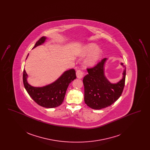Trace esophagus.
Returning a JSON list of instances; mask_svg holds the SVG:
<instances>
[{
	"mask_svg": "<svg viewBox=\"0 0 150 150\" xmlns=\"http://www.w3.org/2000/svg\"><path fill=\"white\" fill-rule=\"evenodd\" d=\"M83 74H84V73L81 70H77V71H76V76H77L78 78H82L83 77Z\"/></svg>",
	"mask_w": 150,
	"mask_h": 150,
	"instance_id": "1",
	"label": "esophagus"
}]
</instances>
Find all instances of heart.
Returning <instances> with one entry per match:
<instances>
[{
    "label": "heart",
    "mask_w": 150,
    "mask_h": 150,
    "mask_svg": "<svg viewBox=\"0 0 150 150\" xmlns=\"http://www.w3.org/2000/svg\"><path fill=\"white\" fill-rule=\"evenodd\" d=\"M97 46L95 44H89L83 50L82 56H86L91 54L86 59V62L89 65L96 64L102 56V50L100 49H97Z\"/></svg>",
    "instance_id": "heart-1"
}]
</instances>
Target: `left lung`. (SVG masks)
I'll use <instances>...</instances> for the list:
<instances>
[{
  "label": "left lung",
  "instance_id": "left-lung-1",
  "mask_svg": "<svg viewBox=\"0 0 150 150\" xmlns=\"http://www.w3.org/2000/svg\"><path fill=\"white\" fill-rule=\"evenodd\" d=\"M106 59L105 58L93 67L88 68V74L83 79L85 103L95 110L104 108L113 104L121 96L125 86L126 69L119 82L111 84L108 81L104 72ZM121 64L124 66L122 63Z\"/></svg>",
  "mask_w": 150,
  "mask_h": 150
}]
</instances>
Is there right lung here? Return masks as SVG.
Returning <instances> with one entry per match:
<instances>
[{"label": "right lung", "mask_w": 150, "mask_h": 150, "mask_svg": "<svg viewBox=\"0 0 150 150\" xmlns=\"http://www.w3.org/2000/svg\"><path fill=\"white\" fill-rule=\"evenodd\" d=\"M45 39L46 37L40 38L36 42L33 48L44 43ZM27 76L28 75L24 69L23 83L27 92L38 105L45 108H54L61 105L64 102L69 84L76 78L75 70L70 69L64 72L52 84L43 87H34L28 84Z\"/></svg>", "instance_id": "1"}]
</instances>
